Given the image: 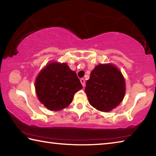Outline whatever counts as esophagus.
<instances>
[{"instance_id": "obj_1", "label": "esophagus", "mask_w": 156, "mask_h": 156, "mask_svg": "<svg viewBox=\"0 0 156 156\" xmlns=\"http://www.w3.org/2000/svg\"><path fill=\"white\" fill-rule=\"evenodd\" d=\"M80 83L82 84V85H83V87H84V85H85V80H84V79L81 78L80 79Z\"/></svg>"}]
</instances>
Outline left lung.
<instances>
[{
	"label": "left lung",
	"mask_w": 156,
	"mask_h": 156,
	"mask_svg": "<svg viewBox=\"0 0 156 156\" xmlns=\"http://www.w3.org/2000/svg\"><path fill=\"white\" fill-rule=\"evenodd\" d=\"M125 78L112 63L96 65L84 89L89 104L103 112H111L118 106L125 97Z\"/></svg>",
	"instance_id": "1"
}]
</instances>
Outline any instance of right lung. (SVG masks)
<instances>
[{
	"label": "right lung",
	"mask_w": 156,
	"mask_h": 156,
	"mask_svg": "<svg viewBox=\"0 0 156 156\" xmlns=\"http://www.w3.org/2000/svg\"><path fill=\"white\" fill-rule=\"evenodd\" d=\"M83 86L74 71L66 62H51L42 69L35 81L39 100L50 111H60L72 103L76 92Z\"/></svg>",
	"instance_id": "right-lung-1"
}]
</instances>
